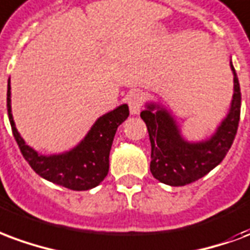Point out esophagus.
Segmentation results:
<instances>
[{"mask_svg": "<svg viewBox=\"0 0 250 250\" xmlns=\"http://www.w3.org/2000/svg\"><path fill=\"white\" fill-rule=\"evenodd\" d=\"M144 98L140 92H131L130 95L127 97V103H128V107H130V112L132 115H138L142 110V106H143Z\"/></svg>", "mask_w": 250, "mask_h": 250, "instance_id": "1", "label": "esophagus"}]
</instances>
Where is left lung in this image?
Returning a JSON list of instances; mask_svg holds the SVG:
<instances>
[{
  "label": "left lung",
  "mask_w": 250,
  "mask_h": 250,
  "mask_svg": "<svg viewBox=\"0 0 250 250\" xmlns=\"http://www.w3.org/2000/svg\"><path fill=\"white\" fill-rule=\"evenodd\" d=\"M234 94L228 116L217 132L204 143L189 144L182 139L175 122L164 110L148 106L140 112L151 142V173L159 182L172 187L199 180L223 162L233 144L240 122L241 91L233 66Z\"/></svg>",
  "instance_id": "8db88e82"
}]
</instances>
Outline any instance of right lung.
<instances>
[{
  "label": "right lung",
  "instance_id": "add662e5",
  "mask_svg": "<svg viewBox=\"0 0 250 250\" xmlns=\"http://www.w3.org/2000/svg\"><path fill=\"white\" fill-rule=\"evenodd\" d=\"M7 114L22 156L41 177L73 191H87L97 187L107 176L112 140L118 127L130 115V110L127 104H123L103 115L92 125L87 136L77 148L54 156L38 155L20 136L12 115L10 84H7Z\"/></svg>",
  "mask_w": 250,
  "mask_h": 250
}]
</instances>
